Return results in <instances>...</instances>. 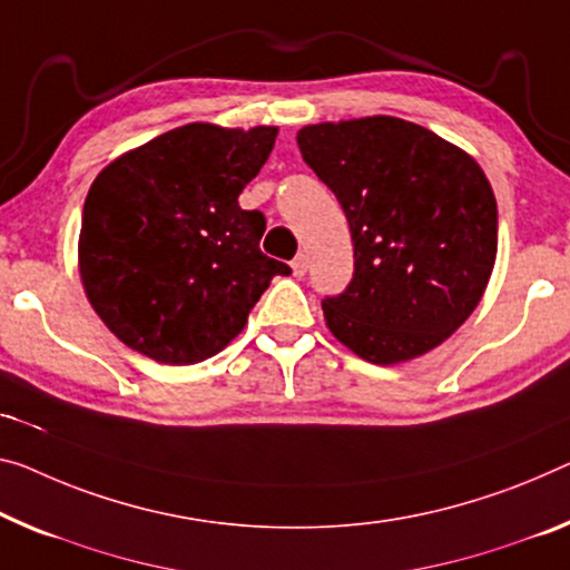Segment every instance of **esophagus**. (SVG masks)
I'll use <instances>...</instances> for the list:
<instances>
[{
    "label": "esophagus",
    "mask_w": 570,
    "mask_h": 570,
    "mask_svg": "<svg viewBox=\"0 0 570 570\" xmlns=\"http://www.w3.org/2000/svg\"><path fill=\"white\" fill-rule=\"evenodd\" d=\"M291 267H293V275H295V277H303L305 273H308V257L297 255V257L291 262Z\"/></svg>",
    "instance_id": "obj_1"
}]
</instances>
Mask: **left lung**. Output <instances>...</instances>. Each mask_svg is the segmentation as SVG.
I'll use <instances>...</instances> for the list:
<instances>
[{
	"mask_svg": "<svg viewBox=\"0 0 570 570\" xmlns=\"http://www.w3.org/2000/svg\"><path fill=\"white\" fill-rule=\"evenodd\" d=\"M297 147L354 242L352 283L323 301L331 334L382 366L443 344L474 313L497 259V200L479 163L384 114L308 125Z\"/></svg>",
	"mask_w": 570,
	"mask_h": 570,
	"instance_id": "1",
	"label": "left lung"
}]
</instances>
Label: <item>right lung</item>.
I'll return each mask as SVG.
<instances>
[{"label":"right lung","mask_w":570,"mask_h":570,"mask_svg":"<svg viewBox=\"0 0 570 570\" xmlns=\"http://www.w3.org/2000/svg\"><path fill=\"white\" fill-rule=\"evenodd\" d=\"M277 127L194 121L111 160L91 183L78 273L121 344L160 364H196L242 334L285 262L262 255L265 216L239 194Z\"/></svg>","instance_id":"obj_1"}]
</instances>
